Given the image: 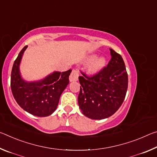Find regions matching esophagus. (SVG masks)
Returning <instances> with one entry per match:
<instances>
[{"label": "esophagus", "instance_id": "1", "mask_svg": "<svg viewBox=\"0 0 157 157\" xmlns=\"http://www.w3.org/2000/svg\"><path fill=\"white\" fill-rule=\"evenodd\" d=\"M78 76H79V72L77 69H73L72 72L71 73L70 78H69V79H70L71 82H74V81H77L78 79Z\"/></svg>", "mask_w": 157, "mask_h": 157}]
</instances>
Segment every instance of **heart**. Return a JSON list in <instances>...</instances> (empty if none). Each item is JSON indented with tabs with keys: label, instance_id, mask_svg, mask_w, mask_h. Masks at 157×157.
Here are the masks:
<instances>
[{
	"label": "heart",
	"instance_id": "b5f03b06",
	"mask_svg": "<svg viewBox=\"0 0 157 157\" xmlns=\"http://www.w3.org/2000/svg\"><path fill=\"white\" fill-rule=\"evenodd\" d=\"M95 58V56L93 55V56L90 57L88 59L89 62H92L91 63V64L89 66V71L91 73H95L98 72V71H100L105 65V59H103V58H98V59L94 61L93 60Z\"/></svg>",
	"mask_w": 157,
	"mask_h": 157
}]
</instances>
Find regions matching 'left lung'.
<instances>
[{"mask_svg": "<svg viewBox=\"0 0 157 157\" xmlns=\"http://www.w3.org/2000/svg\"><path fill=\"white\" fill-rule=\"evenodd\" d=\"M111 58L99 72L88 76L81 71L78 105L84 116L101 120L112 116L125 98L128 75L123 57L110 49Z\"/></svg>", "mask_w": 157, "mask_h": 157, "instance_id": "1", "label": "left lung"}]
</instances>
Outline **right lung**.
<instances>
[{
    "mask_svg": "<svg viewBox=\"0 0 157 157\" xmlns=\"http://www.w3.org/2000/svg\"><path fill=\"white\" fill-rule=\"evenodd\" d=\"M27 47L21 50L13 64L10 82L13 96L27 112L39 117L50 116L56 110L61 95L69 83L72 70L54 72L39 82H25L20 75L19 64Z\"/></svg>",
    "mask_w": 157,
    "mask_h": 157,
    "instance_id": "obj_1",
    "label": "right lung"
}]
</instances>
